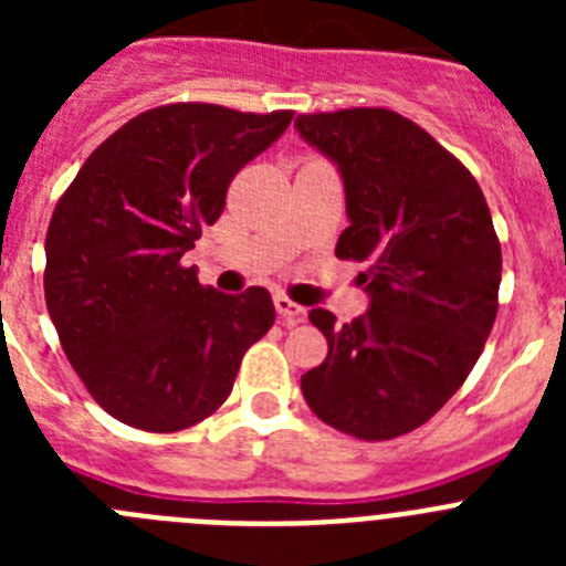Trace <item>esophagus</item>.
<instances>
[{
	"label": "esophagus",
	"instance_id": "esophagus-1",
	"mask_svg": "<svg viewBox=\"0 0 566 566\" xmlns=\"http://www.w3.org/2000/svg\"><path fill=\"white\" fill-rule=\"evenodd\" d=\"M274 308H277L280 319H283L286 326H297V323H303V317H306V308L297 306V303L289 300L286 294H274Z\"/></svg>",
	"mask_w": 566,
	"mask_h": 566
}]
</instances>
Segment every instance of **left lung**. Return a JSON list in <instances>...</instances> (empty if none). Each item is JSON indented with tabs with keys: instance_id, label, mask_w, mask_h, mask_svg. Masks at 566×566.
Here are the masks:
<instances>
[{
	"instance_id": "left-lung-1",
	"label": "left lung",
	"mask_w": 566,
	"mask_h": 566,
	"mask_svg": "<svg viewBox=\"0 0 566 566\" xmlns=\"http://www.w3.org/2000/svg\"><path fill=\"white\" fill-rule=\"evenodd\" d=\"M294 129L337 167L348 229L337 258L368 312L345 326L312 308L328 357L300 388L319 419L379 442L424 424L468 379L499 312L502 247L476 178L394 109L297 115Z\"/></svg>"
}]
</instances>
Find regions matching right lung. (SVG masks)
Listing matches in <instances>:
<instances>
[{"label": "right lung", "instance_id": "obj_1", "mask_svg": "<svg viewBox=\"0 0 566 566\" xmlns=\"http://www.w3.org/2000/svg\"><path fill=\"white\" fill-rule=\"evenodd\" d=\"M292 115L147 109L90 155L56 203L44 240L48 312L70 365L118 422L172 433L207 419L249 345L272 328L266 289L201 286L181 258Z\"/></svg>", "mask_w": 566, "mask_h": 566}]
</instances>
